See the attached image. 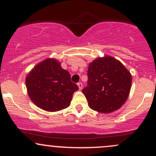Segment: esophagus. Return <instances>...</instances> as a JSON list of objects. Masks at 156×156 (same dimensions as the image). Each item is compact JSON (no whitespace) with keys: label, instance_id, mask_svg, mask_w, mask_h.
I'll return each instance as SVG.
<instances>
[{"label":"esophagus","instance_id":"esophagus-1","mask_svg":"<svg viewBox=\"0 0 156 156\" xmlns=\"http://www.w3.org/2000/svg\"><path fill=\"white\" fill-rule=\"evenodd\" d=\"M78 88H79V90H81V89H82L83 85H82V84H81V82L78 83Z\"/></svg>","mask_w":156,"mask_h":156}]
</instances>
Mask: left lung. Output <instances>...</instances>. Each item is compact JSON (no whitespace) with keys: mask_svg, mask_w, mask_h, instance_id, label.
<instances>
[{"mask_svg":"<svg viewBox=\"0 0 156 156\" xmlns=\"http://www.w3.org/2000/svg\"><path fill=\"white\" fill-rule=\"evenodd\" d=\"M87 76V86L82 93L91 109L110 113L126 102L132 77L119 60L110 56L97 58L89 64Z\"/></svg>","mask_w":156,"mask_h":156,"instance_id":"left-lung-1","label":"left lung"}]
</instances>
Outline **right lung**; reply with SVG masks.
<instances>
[{
    "mask_svg": "<svg viewBox=\"0 0 156 156\" xmlns=\"http://www.w3.org/2000/svg\"><path fill=\"white\" fill-rule=\"evenodd\" d=\"M27 92L31 101L48 112L69 107L77 84L71 81L68 71L57 59L48 58L35 66L26 78Z\"/></svg>",
    "mask_w": 156,
    "mask_h": 156,
    "instance_id": "right-lung-1",
    "label": "right lung"
}]
</instances>
